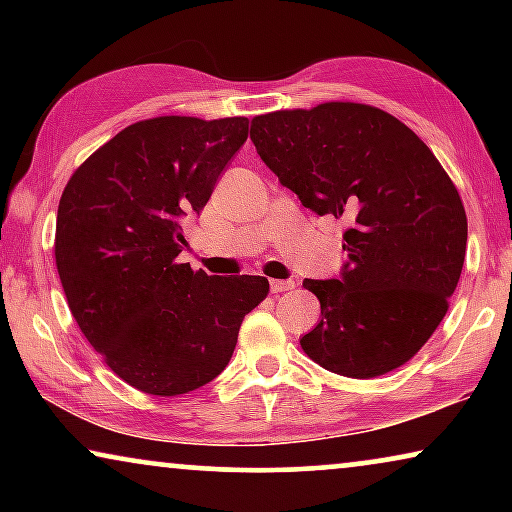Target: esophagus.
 Masks as SVG:
<instances>
[{"instance_id":"obj_1","label":"esophagus","mask_w":512,"mask_h":512,"mask_svg":"<svg viewBox=\"0 0 512 512\" xmlns=\"http://www.w3.org/2000/svg\"><path fill=\"white\" fill-rule=\"evenodd\" d=\"M296 282L293 279H270V291L272 293H282V291H291Z\"/></svg>"}]
</instances>
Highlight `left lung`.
I'll return each mask as SVG.
<instances>
[{
	"label": "left lung",
	"instance_id": "left-lung-1",
	"mask_svg": "<svg viewBox=\"0 0 512 512\" xmlns=\"http://www.w3.org/2000/svg\"><path fill=\"white\" fill-rule=\"evenodd\" d=\"M258 156L314 214L347 221L338 279H305L321 321L300 338L331 373L368 380L415 356L457 289L468 223L429 146L387 111L354 102L251 121Z\"/></svg>",
	"mask_w": 512,
	"mask_h": 512
}]
</instances>
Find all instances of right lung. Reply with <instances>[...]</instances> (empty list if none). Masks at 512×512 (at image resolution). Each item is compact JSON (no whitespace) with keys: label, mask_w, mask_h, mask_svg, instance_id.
<instances>
[{"label":"right lung","mask_w":512,"mask_h":512,"mask_svg":"<svg viewBox=\"0 0 512 512\" xmlns=\"http://www.w3.org/2000/svg\"><path fill=\"white\" fill-rule=\"evenodd\" d=\"M247 118L139 121L67 181L55 263L81 333L144 394L205 387L235 352L242 319L268 296L265 277H216L179 263L181 221L212 198Z\"/></svg>","instance_id":"right-lung-1"}]
</instances>
